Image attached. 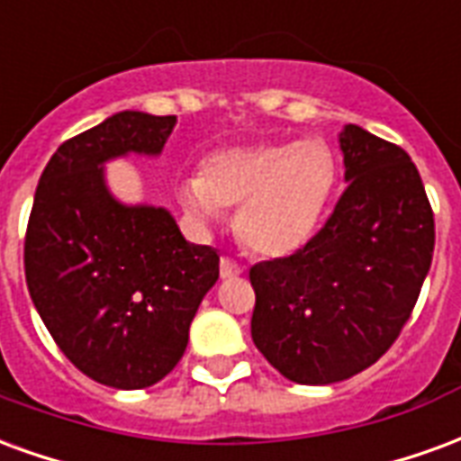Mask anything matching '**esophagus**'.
Wrapping results in <instances>:
<instances>
[{
  "instance_id": "obj_1",
  "label": "esophagus",
  "mask_w": 461,
  "mask_h": 461,
  "mask_svg": "<svg viewBox=\"0 0 461 461\" xmlns=\"http://www.w3.org/2000/svg\"><path fill=\"white\" fill-rule=\"evenodd\" d=\"M240 274H241V267L237 264V261L230 259V257H221V261H220L221 279H234V276H240Z\"/></svg>"
}]
</instances>
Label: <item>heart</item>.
<instances>
[{"label": "heart", "mask_w": 461, "mask_h": 461, "mask_svg": "<svg viewBox=\"0 0 461 461\" xmlns=\"http://www.w3.org/2000/svg\"><path fill=\"white\" fill-rule=\"evenodd\" d=\"M339 158L321 138L267 140L207 155L200 177L180 182V202L197 221L237 212L241 244L264 259H286L319 230L339 185Z\"/></svg>", "instance_id": "b5f03b06"}]
</instances>
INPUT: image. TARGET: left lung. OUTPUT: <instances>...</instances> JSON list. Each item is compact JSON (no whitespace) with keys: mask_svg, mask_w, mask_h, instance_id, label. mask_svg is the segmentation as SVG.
I'll return each instance as SVG.
<instances>
[{"mask_svg":"<svg viewBox=\"0 0 461 461\" xmlns=\"http://www.w3.org/2000/svg\"><path fill=\"white\" fill-rule=\"evenodd\" d=\"M339 145L348 187L323 230L249 271L254 346L299 385L373 366L415 309L435 251V217L410 155L360 125H346Z\"/></svg>","mask_w":461,"mask_h":461,"instance_id":"8db88e82","label":"left lung"}]
</instances>
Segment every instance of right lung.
<instances>
[{
    "label": "right lung",
    "instance_id": "obj_1",
    "mask_svg": "<svg viewBox=\"0 0 461 461\" xmlns=\"http://www.w3.org/2000/svg\"><path fill=\"white\" fill-rule=\"evenodd\" d=\"M177 118L121 111L59 145L41 172L24 241L39 316L84 375L155 385L180 363L190 323L220 279V254L190 244L165 207L125 204L105 162L158 158Z\"/></svg>",
    "mask_w": 461,
    "mask_h": 461
}]
</instances>
